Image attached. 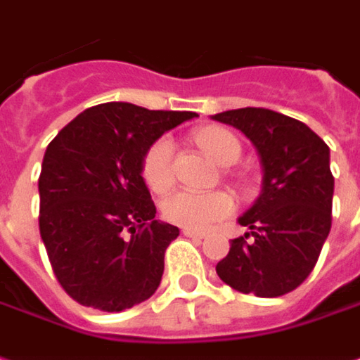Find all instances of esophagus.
I'll use <instances>...</instances> for the list:
<instances>
[{
  "mask_svg": "<svg viewBox=\"0 0 360 360\" xmlns=\"http://www.w3.org/2000/svg\"><path fill=\"white\" fill-rule=\"evenodd\" d=\"M183 234L189 236V238H205V232L193 231V229H183Z\"/></svg>",
  "mask_w": 360,
  "mask_h": 360,
  "instance_id": "obj_1",
  "label": "esophagus"
}]
</instances>
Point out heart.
<instances>
[{
	"mask_svg": "<svg viewBox=\"0 0 360 360\" xmlns=\"http://www.w3.org/2000/svg\"><path fill=\"white\" fill-rule=\"evenodd\" d=\"M197 143L200 149L219 165H231L240 158V143L224 129H202L197 134ZM173 141L161 138L153 141L141 161V175L148 187L155 193H165L175 183L173 171ZM234 199L224 191H177L163 205L165 219L185 229L207 231L214 222L231 217L234 212Z\"/></svg>",
	"mask_w": 360,
	"mask_h": 360,
	"instance_id": "heart-1",
	"label": "heart"
}]
</instances>
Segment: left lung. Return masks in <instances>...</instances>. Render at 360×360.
<instances>
[{"mask_svg":"<svg viewBox=\"0 0 360 360\" xmlns=\"http://www.w3.org/2000/svg\"><path fill=\"white\" fill-rule=\"evenodd\" d=\"M212 120L240 129L258 151L262 193L238 222L248 232L217 264L236 292L278 297L311 274L331 231L335 179L329 148L303 122L268 108H238Z\"/></svg>","mask_w":360,"mask_h":360,"instance_id":"obj_1","label":"left lung"}]
</instances>
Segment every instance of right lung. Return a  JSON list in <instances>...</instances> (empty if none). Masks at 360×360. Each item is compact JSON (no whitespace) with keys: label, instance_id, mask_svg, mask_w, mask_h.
<instances>
[{"label":"right lung","instance_id":"right-lung-1","mask_svg":"<svg viewBox=\"0 0 360 360\" xmlns=\"http://www.w3.org/2000/svg\"><path fill=\"white\" fill-rule=\"evenodd\" d=\"M195 112L106 102L49 143L39 175V231L63 290L80 305L124 311L151 297L179 229L155 219L141 177L148 148Z\"/></svg>","mask_w":360,"mask_h":360}]
</instances>
